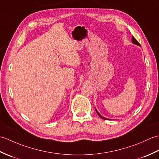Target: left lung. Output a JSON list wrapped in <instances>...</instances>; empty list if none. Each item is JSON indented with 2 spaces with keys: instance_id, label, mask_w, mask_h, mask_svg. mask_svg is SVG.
Returning a JSON list of instances; mask_svg holds the SVG:
<instances>
[{
  "instance_id": "left-lung-1",
  "label": "left lung",
  "mask_w": 159,
  "mask_h": 159,
  "mask_svg": "<svg viewBox=\"0 0 159 159\" xmlns=\"http://www.w3.org/2000/svg\"><path fill=\"white\" fill-rule=\"evenodd\" d=\"M132 42H133V43H134V44H136V45H138V46H140V43L137 42V40L135 38H134L133 36L132 37ZM96 111L97 114L98 115V116H99V117H100L101 118H102V119H104V120H109V119H107V118H106V117H102V116H101V115H100L98 112V111H97L96 109Z\"/></svg>"
}]
</instances>
